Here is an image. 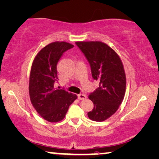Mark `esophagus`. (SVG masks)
<instances>
[{"instance_id": "34e87169", "label": "esophagus", "mask_w": 159, "mask_h": 159, "mask_svg": "<svg viewBox=\"0 0 159 159\" xmlns=\"http://www.w3.org/2000/svg\"><path fill=\"white\" fill-rule=\"evenodd\" d=\"M77 97H78V99L79 100H83L84 99H86V95L85 94H80L77 95Z\"/></svg>"}]
</instances>
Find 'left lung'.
<instances>
[{
	"mask_svg": "<svg viewBox=\"0 0 159 159\" xmlns=\"http://www.w3.org/2000/svg\"><path fill=\"white\" fill-rule=\"evenodd\" d=\"M91 67L99 87L89 95L94 108L87 113L91 120L103 121L115 113L126 90L124 67L115 51L102 42H76Z\"/></svg>",
	"mask_w": 159,
	"mask_h": 159,
	"instance_id": "left-lung-1",
	"label": "left lung"
}]
</instances>
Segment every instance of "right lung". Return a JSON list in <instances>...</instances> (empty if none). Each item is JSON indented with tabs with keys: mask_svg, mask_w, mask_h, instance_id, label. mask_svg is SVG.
I'll return each mask as SVG.
<instances>
[{
	"mask_svg": "<svg viewBox=\"0 0 159 159\" xmlns=\"http://www.w3.org/2000/svg\"><path fill=\"white\" fill-rule=\"evenodd\" d=\"M74 45L65 42H55L43 48L32 65L29 94L32 104L40 116L50 122L62 120L70 105L77 95L64 89H57V66L63 53Z\"/></svg>",
	"mask_w": 159,
	"mask_h": 159,
	"instance_id": "obj_1",
	"label": "right lung"
}]
</instances>
